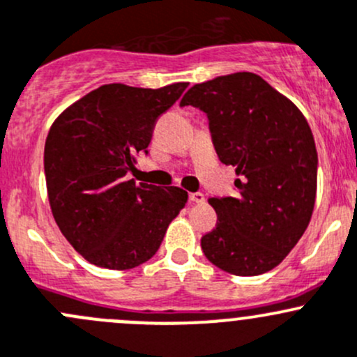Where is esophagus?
Listing matches in <instances>:
<instances>
[{
  "label": "esophagus",
  "instance_id": "obj_1",
  "mask_svg": "<svg viewBox=\"0 0 357 357\" xmlns=\"http://www.w3.org/2000/svg\"><path fill=\"white\" fill-rule=\"evenodd\" d=\"M189 201H190V204L204 203V194L203 192H190L189 194Z\"/></svg>",
  "mask_w": 357,
  "mask_h": 357
}]
</instances>
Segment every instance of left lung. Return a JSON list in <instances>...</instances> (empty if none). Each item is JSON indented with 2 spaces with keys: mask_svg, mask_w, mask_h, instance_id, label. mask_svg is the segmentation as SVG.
<instances>
[{
  "mask_svg": "<svg viewBox=\"0 0 357 357\" xmlns=\"http://www.w3.org/2000/svg\"><path fill=\"white\" fill-rule=\"evenodd\" d=\"M180 106L206 113L220 161L238 175L237 196L209 199L218 222L201 238L204 256L238 277L273 270L313 215L318 154L306 119L251 72L196 84Z\"/></svg>",
  "mask_w": 357,
  "mask_h": 357,
  "instance_id": "1",
  "label": "left lung"
}]
</instances>
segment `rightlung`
I'll return each instance as SVG.
<instances>
[{
	"instance_id": "obj_1",
	"label": "right lung",
	"mask_w": 357,
	"mask_h": 357,
	"mask_svg": "<svg viewBox=\"0 0 357 357\" xmlns=\"http://www.w3.org/2000/svg\"><path fill=\"white\" fill-rule=\"evenodd\" d=\"M106 84L68 106L51 125L44 174L54 222L77 252L108 270L151 259L187 203L180 187L127 180L135 154H148L153 128L185 91Z\"/></svg>"
}]
</instances>
